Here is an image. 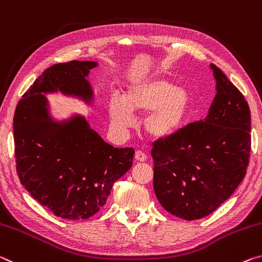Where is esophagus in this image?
I'll return each instance as SVG.
<instances>
[{"label": "esophagus", "mask_w": 262, "mask_h": 262, "mask_svg": "<svg viewBox=\"0 0 262 262\" xmlns=\"http://www.w3.org/2000/svg\"><path fill=\"white\" fill-rule=\"evenodd\" d=\"M135 158H136L137 161H141V162H144V161L147 160V156L144 152H141V151H136Z\"/></svg>", "instance_id": "34e87169"}]
</instances>
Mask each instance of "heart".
I'll use <instances>...</instances> for the list:
<instances>
[{
	"instance_id": "heart-1",
	"label": "heart",
	"mask_w": 262,
	"mask_h": 262,
	"mask_svg": "<svg viewBox=\"0 0 262 262\" xmlns=\"http://www.w3.org/2000/svg\"><path fill=\"white\" fill-rule=\"evenodd\" d=\"M190 96L183 87H175L161 76L135 81L126 88L124 97L114 95L109 103L111 127L123 134L134 125L135 114L146 113L143 126L152 138L173 135L186 122Z\"/></svg>"
}]
</instances>
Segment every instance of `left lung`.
Listing matches in <instances>:
<instances>
[{
    "label": "left lung",
    "instance_id": "1",
    "mask_svg": "<svg viewBox=\"0 0 262 262\" xmlns=\"http://www.w3.org/2000/svg\"><path fill=\"white\" fill-rule=\"evenodd\" d=\"M216 96L207 117L153 144V188L162 208L187 221L215 211L245 178L251 113L245 97L213 63Z\"/></svg>",
    "mask_w": 262,
    "mask_h": 262
}]
</instances>
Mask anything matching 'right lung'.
<instances>
[{"instance_id":"add662e5","label":"right lung","mask_w":262,"mask_h":262,"mask_svg":"<svg viewBox=\"0 0 262 262\" xmlns=\"http://www.w3.org/2000/svg\"><path fill=\"white\" fill-rule=\"evenodd\" d=\"M95 61L46 68L17 104L14 116L16 169L34 200L63 220L95 215L114 183L131 168L135 151L105 143L81 115L55 121L46 94L60 92L92 105L87 80Z\"/></svg>"}]
</instances>
